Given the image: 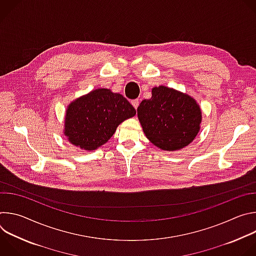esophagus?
Returning a JSON list of instances; mask_svg holds the SVG:
<instances>
[{
    "label": "esophagus",
    "instance_id": "obj_1",
    "mask_svg": "<svg viewBox=\"0 0 256 256\" xmlns=\"http://www.w3.org/2000/svg\"><path fill=\"white\" fill-rule=\"evenodd\" d=\"M138 103H140V101H138V99H134V100H132V105L136 109L138 108Z\"/></svg>",
    "mask_w": 256,
    "mask_h": 256
}]
</instances>
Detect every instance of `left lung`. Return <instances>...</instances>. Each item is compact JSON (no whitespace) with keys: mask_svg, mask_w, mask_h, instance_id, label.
<instances>
[{"mask_svg":"<svg viewBox=\"0 0 256 256\" xmlns=\"http://www.w3.org/2000/svg\"><path fill=\"white\" fill-rule=\"evenodd\" d=\"M138 118L148 140L164 151L188 146L200 128L202 110L190 95L159 86L152 89L151 99L138 107Z\"/></svg>","mask_w":256,"mask_h":256,"instance_id":"1","label":"left lung"}]
</instances>
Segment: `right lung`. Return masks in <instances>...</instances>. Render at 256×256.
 Here are the masks:
<instances>
[{"label": "right lung", "instance_id": "1", "mask_svg": "<svg viewBox=\"0 0 256 256\" xmlns=\"http://www.w3.org/2000/svg\"><path fill=\"white\" fill-rule=\"evenodd\" d=\"M134 116L136 109L122 94L99 88L68 104L64 134L81 150L94 151L108 142L118 124Z\"/></svg>", "mask_w": 256, "mask_h": 256}]
</instances>
